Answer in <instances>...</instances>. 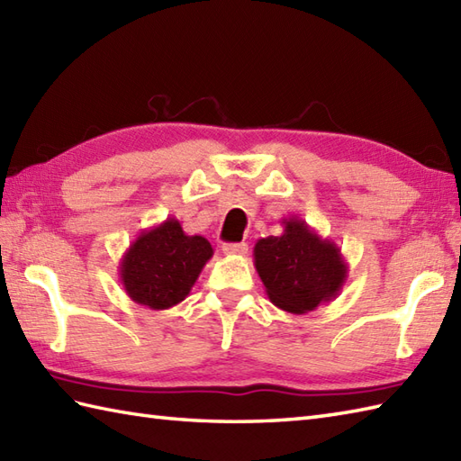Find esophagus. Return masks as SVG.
<instances>
[{"label": "esophagus", "instance_id": "obj_1", "mask_svg": "<svg viewBox=\"0 0 461 461\" xmlns=\"http://www.w3.org/2000/svg\"><path fill=\"white\" fill-rule=\"evenodd\" d=\"M225 256H246L248 253V243H225L221 248Z\"/></svg>", "mask_w": 461, "mask_h": 461}]
</instances>
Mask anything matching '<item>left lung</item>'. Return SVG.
<instances>
[{
    "label": "left lung",
    "instance_id": "obj_1",
    "mask_svg": "<svg viewBox=\"0 0 461 461\" xmlns=\"http://www.w3.org/2000/svg\"><path fill=\"white\" fill-rule=\"evenodd\" d=\"M281 236L258 240L253 263L273 305L291 315L335 299L348 277L340 248L321 238L299 215L281 220Z\"/></svg>",
    "mask_w": 461,
    "mask_h": 461
}]
</instances>
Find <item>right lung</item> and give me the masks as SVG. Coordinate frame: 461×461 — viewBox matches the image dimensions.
I'll return each mask as SVG.
<instances>
[{
  "instance_id": "add662e5",
  "label": "right lung",
  "mask_w": 461,
  "mask_h": 461,
  "mask_svg": "<svg viewBox=\"0 0 461 461\" xmlns=\"http://www.w3.org/2000/svg\"><path fill=\"white\" fill-rule=\"evenodd\" d=\"M210 241L188 236L176 218L142 230L121 259V283L134 303L154 311L178 305L190 295L205 263Z\"/></svg>"
}]
</instances>
